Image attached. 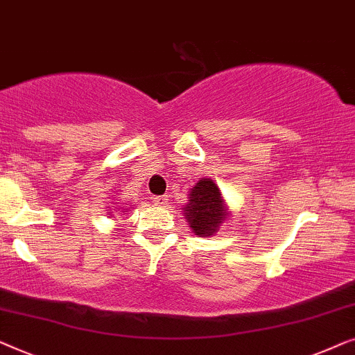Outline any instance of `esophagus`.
I'll return each instance as SVG.
<instances>
[{
    "mask_svg": "<svg viewBox=\"0 0 355 355\" xmlns=\"http://www.w3.org/2000/svg\"><path fill=\"white\" fill-rule=\"evenodd\" d=\"M153 202L156 204V206H159V207H164V206H167L168 198L167 196H154L153 198Z\"/></svg>",
    "mask_w": 355,
    "mask_h": 355,
    "instance_id": "obj_1",
    "label": "esophagus"
}]
</instances>
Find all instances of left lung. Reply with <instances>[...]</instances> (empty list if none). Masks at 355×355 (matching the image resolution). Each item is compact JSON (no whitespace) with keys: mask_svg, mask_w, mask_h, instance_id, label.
<instances>
[{"mask_svg":"<svg viewBox=\"0 0 355 355\" xmlns=\"http://www.w3.org/2000/svg\"><path fill=\"white\" fill-rule=\"evenodd\" d=\"M184 211L189 227L199 236H211L225 220L220 191L209 178L199 180L196 187H193Z\"/></svg>","mask_w":355,"mask_h":355,"instance_id":"8db88e82","label":"left lung"}]
</instances>
